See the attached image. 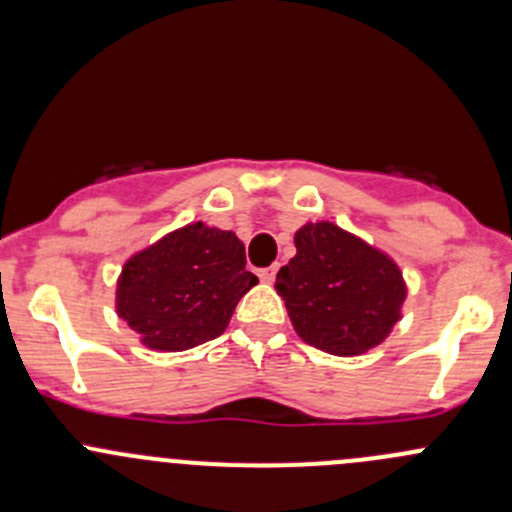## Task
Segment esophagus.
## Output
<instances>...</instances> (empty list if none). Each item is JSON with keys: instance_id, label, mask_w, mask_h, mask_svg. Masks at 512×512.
I'll list each match as a JSON object with an SVG mask.
<instances>
[{"instance_id": "1", "label": "esophagus", "mask_w": 512, "mask_h": 512, "mask_svg": "<svg viewBox=\"0 0 512 512\" xmlns=\"http://www.w3.org/2000/svg\"><path fill=\"white\" fill-rule=\"evenodd\" d=\"M275 275H277V265L265 267V270H257V277H260L262 282H272L275 280Z\"/></svg>"}]
</instances>
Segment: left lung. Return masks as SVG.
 <instances>
[{"instance_id": "1", "label": "left lung", "mask_w": 512, "mask_h": 512, "mask_svg": "<svg viewBox=\"0 0 512 512\" xmlns=\"http://www.w3.org/2000/svg\"><path fill=\"white\" fill-rule=\"evenodd\" d=\"M294 247L297 255L275 282L294 332L337 356L364 354L384 342L406 299L399 265L327 220L299 227Z\"/></svg>"}]
</instances>
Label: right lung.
Returning <instances> with one entry per match:
<instances>
[{
    "label": "right lung",
    "mask_w": 512,
    "mask_h": 512,
    "mask_svg": "<svg viewBox=\"0 0 512 512\" xmlns=\"http://www.w3.org/2000/svg\"><path fill=\"white\" fill-rule=\"evenodd\" d=\"M257 277L235 232L190 223L123 265L116 312L156 352H185L220 337Z\"/></svg>",
    "instance_id": "1"
}]
</instances>
